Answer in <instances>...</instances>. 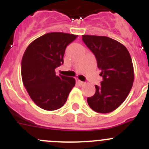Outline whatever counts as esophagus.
<instances>
[{
	"instance_id": "esophagus-1",
	"label": "esophagus",
	"mask_w": 149,
	"mask_h": 149,
	"mask_svg": "<svg viewBox=\"0 0 149 149\" xmlns=\"http://www.w3.org/2000/svg\"><path fill=\"white\" fill-rule=\"evenodd\" d=\"M78 83H79V84L81 85V86H84V85H85V82H84V81H78Z\"/></svg>"
}]
</instances>
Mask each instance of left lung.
Here are the masks:
<instances>
[{
    "label": "left lung",
    "mask_w": 149,
    "mask_h": 149,
    "mask_svg": "<svg viewBox=\"0 0 149 149\" xmlns=\"http://www.w3.org/2000/svg\"><path fill=\"white\" fill-rule=\"evenodd\" d=\"M82 39L95 56L103 80L95 85V93L88 97L94 111L107 113L118 108L126 99L134 79L132 60L125 46L101 36L83 35Z\"/></svg>",
    "instance_id": "obj_1"
}]
</instances>
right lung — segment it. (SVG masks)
<instances>
[{"label":"right lung","mask_w":149,"mask_h":149,"mask_svg":"<svg viewBox=\"0 0 149 149\" xmlns=\"http://www.w3.org/2000/svg\"><path fill=\"white\" fill-rule=\"evenodd\" d=\"M77 36L48 33L35 39L24 51L21 63L24 86L34 103L42 109L60 108L75 86L74 78L57 76L55 68L63 64L65 48Z\"/></svg>","instance_id":"1"}]
</instances>
